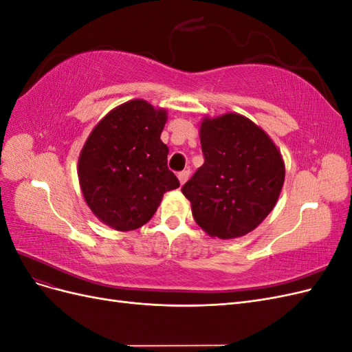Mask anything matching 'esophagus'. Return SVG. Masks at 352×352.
Wrapping results in <instances>:
<instances>
[{"label": "esophagus", "mask_w": 352, "mask_h": 352, "mask_svg": "<svg viewBox=\"0 0 352 352\" xmlns=\"http://www.w3.org/2000/svg\"><path fill=\"white\" fill-rule=\"evenodd\" d=\"M177 177H179L180 185H184V184L186 182V180L189 179V170H184V172H179Z\"/></svg>", "instance_id": "1"}]
</instances>
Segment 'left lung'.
Returning <instances> with one entry per match:
<instances>
[{
  "label": "left lung",
  "mask_w": 352,
  "mask_h": 352,
  "mask_svg": "<svg viewBox=\"0 0 352 352\" xmlns=\"http://www.w3.org/2000/svg\"><path fill=\"white\" fill-rule=\"evenodd\" d=\"M199 140L204 164L182 186L197 225L220 239L247 235L278 202L285 182L280 151L238 113L206 117Z\"/></svg>",
  "instance_id": "1"
}]
</instances>
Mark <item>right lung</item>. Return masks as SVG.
I'll list each match as a JSON object with an SVG mask.
<instances>
[{"mask_svg":"<svg viewBox=\"0 0 352 352\" xmlns=\"http://www.w3.org/2000/svg\"><path fill=\"white\" fill-rule=\"evenodd\" d=\"M164 109L145 100L127 101L102 117L85 142L79 184L91 211L116 230H135L154 216L179 180L167 167L168 148L160 140Z\"/></svg>","mask_w":352,"mask_h":352,"instance_id":"1","label":"right lung"}]
</instances>
